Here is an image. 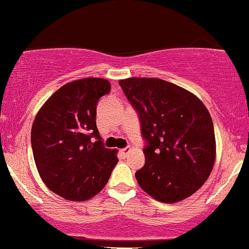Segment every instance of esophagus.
I'll list each match as a JSON object with an SVG mask.
<instances>
[{
  "instance_id": "esophagus-1",
  "label": "esophagus",
  "mask_w": 249,
  "mask_h": 249,
  "mask_svg": "<svg viewBox=\"0 0 249 249\" xmlns=\"http://www.w3.org/2000/svg\"><path fill=\"white\" fill-rule=\"evenodd\" d=\"M130 151H131V147H125V148H123V150H121V153H122L124 157H126L127 154L130 153Z\"/></svg>"
}]
</instances>
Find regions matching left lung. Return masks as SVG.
Masks as SVG:
<instances>
[{"mask_svg":"<svg viewBox=\"0 0 249 249\" xmlns=\"http://www.w3.org/2000/svg\"><path fill=\"white\" fill-rule=\"evenodd\" d=\"M141 118L146 161L136 172L139 186L165 204L196 193L215 162V136L207 107L196 95L159 78L119 81Z\"/></svg>","mask_w":249,"mask_h":249,"instance_id":"8db88e82","label":"left lung"}]
</instances>
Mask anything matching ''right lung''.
I'll return each mask as SVG.
<instances>
[{"label": "right lung", "mask_w": 249, "mask_h": 249, "mask_svg": "<svg viewBox=\"0 0 249 249\" xmlns=\"http://www.w3.org/2000/svg\"><path fill=\"white\" fill-rule=\"evenodd\" d=\"M110 88V82L96 77L67 83L35 117L31 146L37 171L62 198L84 201L95 196L118 162L117 151L104 147L96 125L97 102Z\"/></svg>", "instance_id": "1"}]
</instances>
